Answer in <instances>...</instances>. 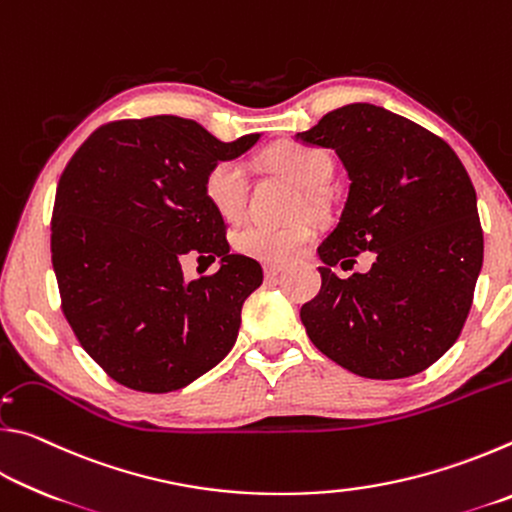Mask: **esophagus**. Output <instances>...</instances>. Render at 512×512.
Segmentation results:
<instances>
[{"mask_svg":"<svg viewBox=\"0 0 512 512\" xmlns=\"http://www.w3.org/2000/svg\"><path fill=\"white\" fill-rule=\"evenodd\" d=\"M284 268H287V266H284L282 262L264 264V275H266V277H277V275H280V273L284 271Z\"/></svg>","mask_w":512,"mask_h":512,"instance_id":"obj_1","label":"esophagus"}]
</instances>
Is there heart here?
<instances>
[{"label": "heart", "mask_w": 512, "mask_h": 512, "mask_svg": "<svg viewBox=\"0 0 512 512\" xmlns=\"http://www.w3.org/2000/svg\"><path fill=\"white\" fill-rule=\"evenodd\" d=\"M268 162L275 169L296 180L307 192H320L332 178L334 164L329 153L314 146L280 144L268 151ZM203 192L207 201L223 219H237L248 203V173L244 162L219 160L205 173ZM314 239V225L307 219L289 223H268L262 219H248L232 235V246L237 253L259 262H287L302 253Z\"/></svg>", "instance_id": "heart-1"}]
</instances>
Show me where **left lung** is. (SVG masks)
<instances>
[{
    "instance_id": "left-lung-1",
    "label": "left lung",
    "mask_w": 512,
    "mask_h": 512,
    "mask_svg": "<svg viewBox=\"0 0 512 512\" xmlns=\"http://www.w3.org/2000/svg\"><path fill=\"white\" fill-rule=\"evenodd\" d=\"M296 140L334 149L350 178L341 219L318 246L323 287L302 305L311 343L354 375L402 379L456 343L483 266L470 176L445 140L372 103L336 108ZM363 249L368 274L331 266Z\"/></svg>"
}]
</instances>
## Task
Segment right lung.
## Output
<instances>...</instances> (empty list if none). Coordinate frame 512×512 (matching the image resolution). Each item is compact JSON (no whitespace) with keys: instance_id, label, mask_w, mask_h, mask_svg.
<instances>
[{"instance_id":"add662e5","label":"right lung","mask_w":512,"mask_h":512,"mask_svg":"<svg viewBox=\"0 0 512 512\" xmlns=\"http://www.w3.org/2000/svg\"><path fill=\"white\" fill-rule=\"evenodd\" d=\"M259 140L221 142L192 119L110 121L67 162L51 216V264L63 314L83 350L133 391H178L237 341L244 300L262 284L255 259L232 255L203 192L207 169ZM196 249L220 271L187 283Z\"/></svg>"}]
</instances>
